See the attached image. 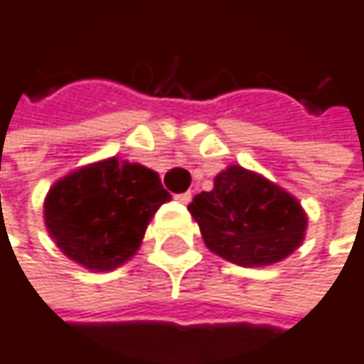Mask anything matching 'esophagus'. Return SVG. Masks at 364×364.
Masks as SVG:
<instances>
[{"label":"esophagus","mask_w":364,"mask_h":364,"mask_svg":"<svg viewBox=\"0 0 364 364\" xmlns=\"http://www.w3.org/2000/svg\"><path fill=\"white\" fill-rule=\"evenodd\" d=\"M181 204H187V202H191V191H185V193H177L175 196Z\"/></svg>","instance_id":"34e87169"}]
</instances>
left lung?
Wrapping results in <instances>:
<instances>
[{
  "label": "left lung",
  "mask_w": 364,
  "mask_h": 364,
  "mask_svg": "<svg viewBox=\"0 0 364 364\" xmlns=\"http://www.w3.org/2000/svg\"><path fill=\"white\" fill-rule=\"evenodd\" d=\"M204 245L245 267L272 265L293 253L306 236L308 217L289 191L242 166H228L210 191L187 206Z\"/></svg>",
  "instance_id": "left-lung-1"
}]
</instances>
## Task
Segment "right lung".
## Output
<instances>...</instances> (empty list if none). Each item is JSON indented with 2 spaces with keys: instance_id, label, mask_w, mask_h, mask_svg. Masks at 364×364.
I'll return each mask as SVG.
<instances>
[{
  "instance_id": "1",
  "label": "right lung",
  "mask_w": 364,
  "mask_h": 364,
  "mask_svg": "<svg viewBox=\"0 0 364 364\" xmlns=\"http://www.w3.org/2000/svg\"><path fill=\"white\" fill-rule=\"evenodd\" d=\"M168 200L158 173L109 158L54 183L43 202V221L71 261L109 272L139 251L151 217Z\"/></svg>"
}]
</instances>
